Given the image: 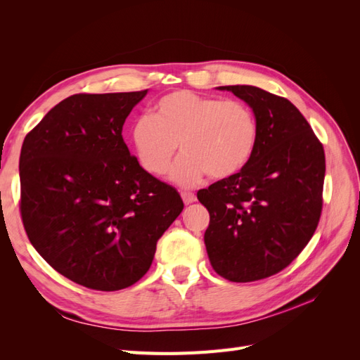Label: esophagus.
I'll list each match as a JSON object with an SVG mask.
<instances>
[{"label":"esophagus","mask_w":360,"mask_h":360,"mask_svg":"<svg viewBox=\"0 0 360 360\" xmlns=\"http://www.w3.org/2000/svg\"><path fill=\"white\" fill-rule=\"evenodd\" d=\"M181 198H183V202L186 204V205H189V204L197 201V197H195V195H193L192 192H181Z\"/></svg>","instance_id":"1"}]
</instances>
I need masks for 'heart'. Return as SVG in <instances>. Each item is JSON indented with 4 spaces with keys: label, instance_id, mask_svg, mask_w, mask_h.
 Segmentation results:
<instances>
[{
    "label": "heart",
    "instance_id": "heart-1",
    "mask_svg": "<svg viewBox=\"0 0 360 360\" xmlns=\"http://www.w3.org/2000/svg\"><path fill=\"white\" fill-rule=\"evenodd\" d=\"M129 138L141 167L153 176L168 169L180 144L184 155L169 179L192 188L207 174L224 180L240 172L255 151L258 124L243 102L177 90L158 99L150 115L139 117Z\"/></svg>",
    "mask_w": 360,
    "mask_h": 360
}]
</instances>
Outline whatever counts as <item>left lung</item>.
Returning a JSON list of instances; mask_svg holds the SVG:
<instances>
[{
  "label": "left lung",
  "instance_id": "left-lung-1",
  "mask_svg": "<svg viewBox=\"0 0 360 360\" xmlns=\"http://www.w3.org/2000/svg\"><path fill=\"white\" fill-rule=\"evenodd\" d=\"M252 110L258 139L248 165L201 189L210 213L204 243L217 275L231 282L264 279L308 245L321 214L324 150L290 101L254 85L217 86Z\"/></svg>",
  "mask_w": 360,
  "mask_h": 360
}]
</instances>
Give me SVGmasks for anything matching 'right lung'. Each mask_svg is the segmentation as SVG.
<instances>
[{"label": "right lung", "instance_id": "1", "mask_svg": "<svg viewBox=\"0 0 360 360\" xmlns=\"http://www.w3.org/2000/svg\"><path fill=\"white\" fill-rule=\"evenodd\" d=\"M148 90L73 94L25 136L20 214L31 245L76 284L134 285L183 210L179 192L139 165L122 136Z\"/></svg>", "mask_w": 360, "mask_h": 360}]
</instances>
